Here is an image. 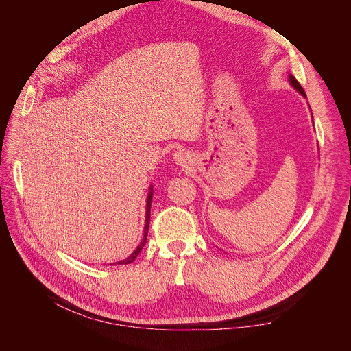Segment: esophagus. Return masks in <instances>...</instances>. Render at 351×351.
Wrapping results in <instances>:
<instances>
[{"label":"esophagus","instance_id":"obj_1","mask_svg":"<svg viewBox=\"0 0 351 351\" xmlns=\"http://www.w3.org/2000/svg\"><path fill=\"white\" fill-rule=\"evenodd\" d=\"M174 161L176 164L182 165V167H189L190 162H192V156H190V154L184 149H180L174 154Z\"/></svg>","mask_w":351,"mask_h":351}]
</instances>
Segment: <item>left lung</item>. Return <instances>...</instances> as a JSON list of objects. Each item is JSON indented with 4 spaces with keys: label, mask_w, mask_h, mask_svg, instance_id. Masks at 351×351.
I'll use <instances>...</instances> for the list:
<instances>
[{
    "label": "left lung",
    "mask_w": 351,
    "mask_h": 351,
    "mask_svg": "<svg viewBox=\"0 0 351 351\" xmlns=\"http://www.w3.org/2000/svg\"><path fill=\"white\" fill-rule=\"evenodd\" d=\"M289 80H290V84H291V86H293V88H294L297 92H299V93L302 95V97H304V98H306V93H304L303 88L300 86V83L295 80V77L293 76V74H290V76H289Z\"/></svg>",
    "instance_id": "8db88e82"
}]
</instances>
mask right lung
Listing matches in <instances>:
<instances>
[{
	"label": "right lung",
	"instance_id": "1",
	"mask_svg": "<svg viewBox=\"0 0 351 351\" xmlns=\"http://www.w3.org/2000/svg\"><path fill=\"white\" fill-rule=\"evenodd\" d=\"M152 196H154V187H152V184L149 186V193H147V197H146V217H145V228H143V239H142V241H141V244L139 246L136 247V250L130 254L129 258H125V259H123V261H119V262H115V263H111V265H127V263H132L136 258H137V254L141 253V250L143 249V246H145V243H146V237H147V230H149V221H151V205H152Z\"/></svg>",
	"mask_w": 351,
	"mask_h": 351
}]
</instances>
